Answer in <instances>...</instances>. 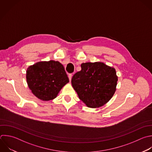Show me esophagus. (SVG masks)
Here are the masks:
<instances>
[{
  "label": "esophagus",
  "instance_id": "34e87169",
  "mask_svg": "<svg viewBox=\"0 0 152 152\" xmlns=\"http://www.w3.org/2000/svg\"><path fill=\"white\" fill-rule=\"evenodd\" d=\"M72 74H69L68 75V78H69V81H71V78H72Z\"/></svg>",
  "mask_w": 152,
  "mask_h": 152
}]
</instances>
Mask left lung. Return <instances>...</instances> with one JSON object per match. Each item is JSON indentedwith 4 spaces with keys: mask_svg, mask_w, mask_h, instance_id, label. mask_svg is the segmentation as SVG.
<instances>
[{
    "mask_svg": "<svg viewBox=\"0 0 152 152\" xmlns=\"http://www.w3.org/2000/svg\"><path fill=\"white\" fill-rule=\"evenodd\" d=\"M71 80L73 88L88 107L96 108L106 104L114 94L118 77L115 68L103 62H87Z\"/></svg>",
    "mask_w": 152,
    "mask_h": 152,
    "instance_id": "left-lung-1",
    "label": "left lung"
}]
</instances>
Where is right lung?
Returning a JSON list of instances; mask_svg holds the SVG:
<instances>
[{
	"mask_svg": "<svg viewBox=\"0 0 152 152\" xmlns=\"http://www.w3.org/2000/svg\"><path fill=\"white\" fill-rule=\"evenodd\" d=\"M26 78L32 93L44 101L56 98L61 88L69 82L64 66L55 61L39 62L30 66Z\"/></svg>",
	"mask_w": 152,
	"mask_h": 152,
	"instance_id": "add662e5",
	"label": "right lung"
}]
</instances>
